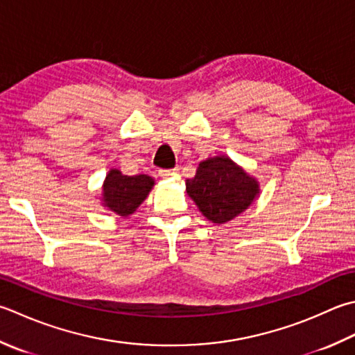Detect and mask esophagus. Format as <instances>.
Wrapping results in <instances>:
<instances>
[{"label": "esophagus", "mask_w": 355, "mask_h": 355, "mask_svg": "<svg viewBox=\"0 0 355 355\" xmlns=\"http://www.w3.org/2000/svg\"><path fill=\"white\" fill-rule=\"evenodd\" d=\"M175 173H177V169H163V171H159V177L171 178L172 175H175Z\"/></svg>", "instance_id": "obj_1"}]
</instances>
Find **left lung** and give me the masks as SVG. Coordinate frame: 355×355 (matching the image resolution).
Instances as JSON below:
<instances>
[{
	"label": "left lung",
	"instance_id": "obj_1",
	"mask_svg": "<svg viewBox=\"0 0 355 355\" xmlns=\"http://www.w3.org/2000/svg\"><path fill=\"white\" fill-rule=\"evenodd\" d=\"M186 192L206 220L223 225L260 197V183L227 155H215L200 162L196 177L186 180Z\"/></svg>",
	"mask_w": 355,
	"mask_h": 355
}]
</instances>
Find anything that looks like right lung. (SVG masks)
<instances>
[{"label":"right lung","mask_w":355,"mask_h":355,"mask_svg":"<svg viewBox=\"0 0 355 355\" xmlns=\"http://www.w3.org/2000/svg\"><path fill=\"white\" fill-rule=\"evenodd\" d=\"M154 186L155 180L146 173L130 177L112 168L101 186V205L107 212L126 218L140 207Z\"/></svg>","instance_id":"1"}]
</instances>
